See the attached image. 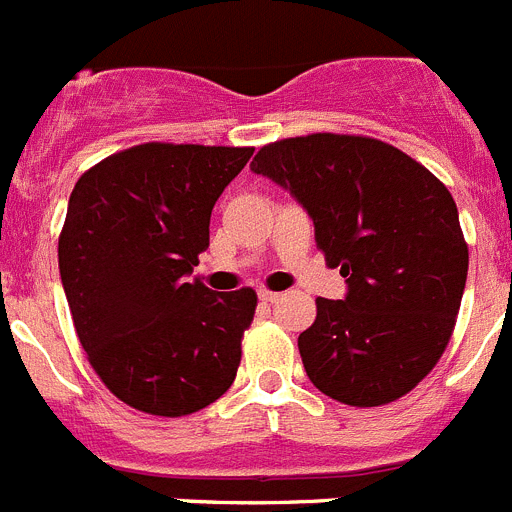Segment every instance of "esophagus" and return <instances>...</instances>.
I'll list each match as a JSON object with an SVG mask.
<instances>
[{"mask_svg": "<svg viewBox=\"0 0 512 512\" xmlns=\"http://www.w3.org/2000/svg\"><path fill=\"white\" fill-rule=\"evenodd\" d=\"M257 296H260V301H265V303L280 301V293H275V290H267V288H260V293H257Z\"/></svg>", "mask_w": 512, "mask_h": 512, "instance_id": "obj_1", "label": "esophagus"}]
</instances>
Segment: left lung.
<instances>
[{
	"instance_id": "obj_1",
	"label": "left lung",
	"mask_w": 512,
	"mask_h": 512,
	"mask_svg": "<svg viewBox=\"0 0 512 512\" xmlns=\"http://www.w3.org/2000/svg\"><path fill=\"white\" fill-rule=\"evenodd\" d=\"M308 211L316 245L347 278L316 298L298 336L311 382L372 408L411 393L451 339L469 250L449 188L411 155L362 135L316 132L260 147L250 165Z\"/></svg>"
}]
</instances>
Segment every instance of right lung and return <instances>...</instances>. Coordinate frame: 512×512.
<instances>
[{"label": "right lung", "mask_w": 512, "mask_h": 512, "mask_svg": "<svg viewBox=\"0 0 512 512\" xmlns=\"http://www.w3.org/2000/svg\"><path fill=\"white\" fill-rule=\"evenodd\" d=\"M252 153L145 142L73 186L58 239L73 326L101 382L137 411L188 416L237 377L255 290L214 293L191 273L216 199Z\"/></svg>", "instance_id": "right-lung-1"}]
</instances>
